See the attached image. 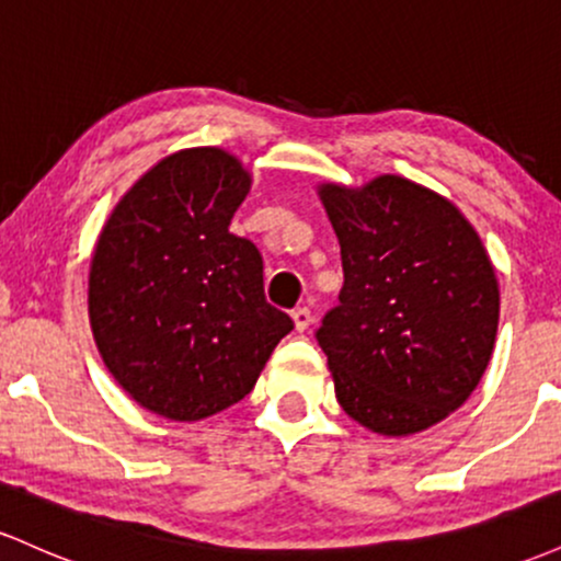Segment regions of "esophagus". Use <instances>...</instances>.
<instances>
[{"instance_id":"esophagus-1","label":"esophagus","mask_w":561,"mask_h":561,"mask_svg":"<svg viewBox=\"0 0 561 561\" xmlns=\"http://www.w3.org/2000/svg\"><path fill=\"white\" fill-rule=\"evenodd\" d=\"M293 324L298 332H306L311 327V311L308 308H295L293 311Z\"/></svg>"}]
</instances>
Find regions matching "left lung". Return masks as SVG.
Here are the masks:
<instances>
[{
	"label": "left lung",
	"instance_id": "8db88e82",
	"mask_svg": "<svg viewBox=\"0 0 561 561\" xmlns=\"http://www.w3.org/2000/svg\"><path fill=\"white\" fill-rule=\"evenodd\" d=\"M317 192L345 276L317 332L337 403L377 435L422 433L472 396L493 356L491 255L448 197L403 176Z\"/></svg>",
	"mask_w": 561,
	"mask_h": 561
}]
</instances>
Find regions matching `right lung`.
Wrapping results in <instances>:
<instances>
[{
    "label": "right lung",
    "mask_w": 561,
    "mask_h": 561,
    "mask_svg": "<svg viewBox=\"0 0 561 561\" xmlns=\"http://www.w3.org/2000/svg\"><path fill=\"white\" fill-rule=\"evenodd\" d=\"M253 176L221 147L158 160L115 203L89 263V324L141 409L199 422L242 401L293 319L268 306L263 261L229 224Z\"/></svg>",
    "instance_id": "obj_1"
}]
</instances>
